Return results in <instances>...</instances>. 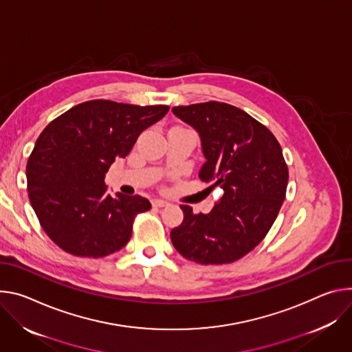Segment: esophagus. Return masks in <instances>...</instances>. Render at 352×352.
<instances>
[{
	"label": "esophagus",
	"instance_id": "34e87169",
	"mask_svg": "<svg viewBox=\"0 0 352 352\" xmlns=\"http://www.w3.org/2000/svg\"><path fill=\"white\" fill-rule=\"evenodd\" d=\"M152 206L155 208H162V207H166L169 204L166 201H164V200H152Z\"/></svg>",
	"mask_w": 352,
	"mask_h": 352
}]
</instances>
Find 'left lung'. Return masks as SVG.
<instances>
[{"instance_id": "left-lung-1", "label": "left lung", "mask_w": 352, "mask_h": 352, "mask_svg": "<svg viewBox=\"0 0 352 352\" xmlns=\"http://www.w3.org/2000/svg\"><path fill=\"white\" fill-rule=\"evenodd\" d=\"M199 133L206 158L199 177L222 188L208 214L180 206L183 222L170 232L175 249L199 264H226L252 252L285 200L288 168L272 133L246 111L207 102L172 109Z\"/></svg>"}]
</instances>
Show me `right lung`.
Returning <instances> with one entry per match:
<instances>
[{"label": "right lung", "mask_w": 352, "mask_h": 352, "mask_svg": "<svg viewBox=\"0 0 352 352\" xmlns=\"http://www.w3.org/2000/svg\"><path fill=\"white\" fill-rule=\"evenodd\" d=\"M168 111L164 104L89 100L58 116L38 135L26 166L29 200L58 248L96 258L129 243L135 215L151 203L122 192L111 196L106 172Z\"/></svg>", "instance_id": "1"}]
</instances>
